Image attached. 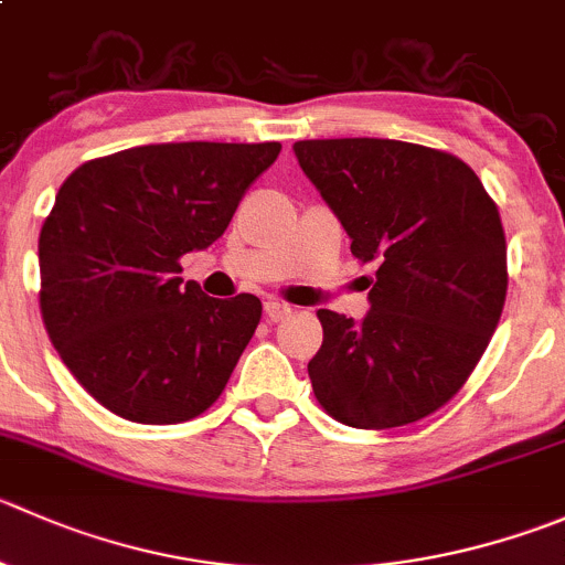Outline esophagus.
Here are the masks:
<instances>
[{"label":"esophagus","instance_id":"1","mask_svg":"<svg viewBox=\"0 0 565 565\" xmlns=\"http://www.w3.org/2000/svg\"><path fill=\"white\" fill-rule=\"evenodd\" d=\"M265 315H267V320H270V322H278V320H284L287 315H292V306L281 303V300H267Z\"/></svg>","mask_w":565,"mask_h":565}]
</instances>
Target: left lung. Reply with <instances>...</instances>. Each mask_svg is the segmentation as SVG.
<instances>
[{"instance_id":"left-lung-1","label":"left lung","mask_w":565,"mask_h":565,"mask_svg":"<svg viewBox=\"0 0 565 565\" xmlns=\"http://www.w3.org/2000/svg\"><path fill=\"white\" fill-rule=\"evenodd\" d=\"M292 151L355 259L375 265L364 320L317 311V403L364 430L434 414L472 375L505 306L497 204L447 151L377 137L298 140Z\"/></svg>"}]
</instances>
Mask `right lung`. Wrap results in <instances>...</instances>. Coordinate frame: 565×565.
Wrapping results in <instances>:
<instances>
[{"label":"right lung","mask_w":565,"mask_h":565,"mask_svg":"<svg viewBox=\"0 0 565 565\" xmlns=\"http://www.w3.org/2000/svg\"><path fill=\"white\" fill-rule=\"evenodd\" d=\"M281 143H154L76 168L38 239L41 315L71 375L143 425L204 414L262 317L256 295L182 284V259L226 232Z\"/></svg>","instance_id":"add662e5"}]
</instances>
